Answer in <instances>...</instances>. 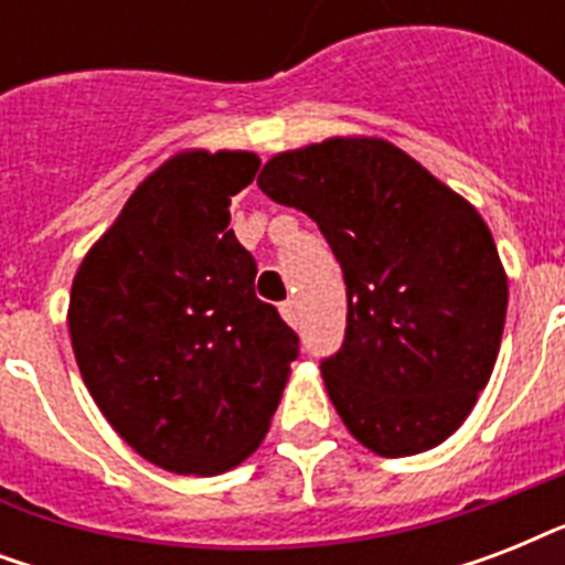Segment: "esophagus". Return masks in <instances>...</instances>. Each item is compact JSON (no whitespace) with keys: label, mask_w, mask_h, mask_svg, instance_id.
<instances>
[{"label":"esophagus","mask_w":565,"mask_h":565,"mask_svg":"<svg viewBox=\"0 0 565 565\" xmlns=\"http://www.w3.org/2000/svg\"><path fill=\"white\" fill-rule=\"evenodd\" d=\"M281 317L290 322L292 328L299 326V308H296V301H284L281 305Z\"/></svg>","instance_id":"esophagus-1"}]
</instances>
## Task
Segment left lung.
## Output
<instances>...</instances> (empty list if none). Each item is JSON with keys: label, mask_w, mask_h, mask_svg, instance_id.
Returning a JSON list of instances; mask_svg holds the SVG:
<instances>
[{"label": "left lung", "mask_w": 565, "mask_h": 565, "mask_svg": "<svg viewBox=\"0 0 565 565\" xmlns=\"http://www.w3.org/2000/svg\"><path fill=\"white\" fill-rule=\"evenodd\" d=\"M257 188L308 213L343 266L345 340L322 377L352 437L381 457L451 437L490 381L508 317L481 213L377 137L275 154Z\"/></svg>", "instance_id": "1"}]
</instances>
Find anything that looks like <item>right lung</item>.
I'll list each match as a JSON object with an SVG mask.
<instances>
[{
  "instance_id": "right-lung-1",
  "label": "right lung",
  "mask_w": 565,
  "mask_h": 565,
  "mask_svg": "<svg viewBox=\"0 0 565 565\" xmlns=\"http://www.w3.org/2000/svg\"><path fill=\"white\" fill-rule=\"evenodd\" d=\"M252 152H181L131 193L78 266L70 337L93 402L149 463L220 475L266 437L299 337L255 296L228 228Z\"/></svg>"
}]
</instances>
